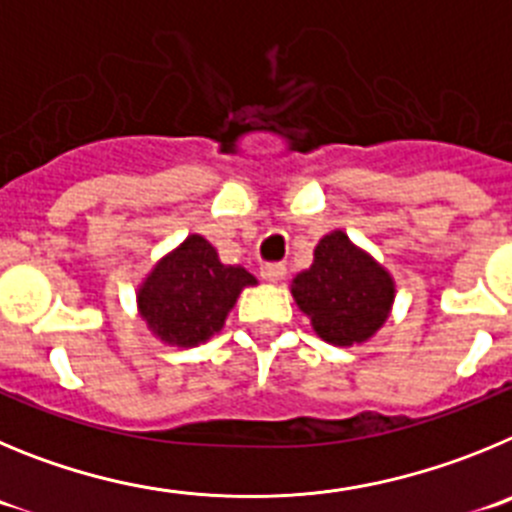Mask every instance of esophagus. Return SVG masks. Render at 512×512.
Masks as SVG:
<instances>
[{
  "mask_svg": "<svg viewBox=\"0 0 512 512\" xmlns=\"http://www.w3.org/2000/svg\"><path fill=\"white\" fill-rule=\"evenodd\" d=\"M260 275H262V280H267V283H280V280L285 278V265L283 262H270V265H262Z\"/></svg>",
  "mask_w": 512,
  "mask_h": 512,
  "instance_id": "esophagus-1",
  "label": "esophagus"
}]
</instances>
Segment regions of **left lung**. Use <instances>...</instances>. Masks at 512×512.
<instances>
[{"instance_id": "1", "label": "left lung", "mask_w": 512, "mask_h": 512, "mask_svg": "<svg viewBox=\"0 0 512 512\" xmlns=\"http://www.w3.org/2000/svg\"><path fill=\"white\" fill-rule=\"evenodd\" d=\"M290 293L324 342L352 347L370 342L388 321L395 280L347 232L334 229L313 247L311 267L293 278Z\"/></svg>"}]
</instances>
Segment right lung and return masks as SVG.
<instances>
[{
    "label": "right lung",
    "instance_id": "1",
    "mask_svg": "<svg viewBox=\"0 0 512 512\" xmlns=\"http://www.w3.org/2000/svg\"><path fill=\"white\" fill-rule=\"evenodd\" d=\"M250 285H257L255 275L242 265H224L209 239L188 234L137 285V311L155 339L191 349L224 329L239 293Z\"/></svg>",
    "mask_w": 512,
    "mask_h": 512
}]
</instances>
